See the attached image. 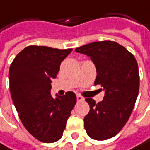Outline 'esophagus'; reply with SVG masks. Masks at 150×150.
I'll use <instances>...</instances> for the list:
<instances>
[{
    "instance_id": "esophagus-1",
    "label": "esophagus",
    "mask_w": 150,
    "mask_h": 150,
    "mask_svg": "<svg viewBox=\"0 0 150 150\" xmlns=\"http://www.w3.org/2000/svg\"><path fill=\"white\" fill-rule=\"evenodd\" d=\"M76 98H77V101H79V102H81V101H83V100H84V98H83L82 96H80V95H77V96H76Z\"/></svg>"
}]
</instances>
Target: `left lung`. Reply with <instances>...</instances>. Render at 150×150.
I'll list each match as a JSON object with an SVG mask.
<instances>
[{
	"label": "left lung",
	"mask_w": 150,
	"mask_h": 150,
	"mask_svg": "<svg viewBox=\"0 0 150 150\" xmlns=\"http://www.w3.org/2000/svg\"><path fill=\"white\" fill-rule=\"evenodd\" d=\"M76 52L91 57L98 73L95 85L105 91L98 104L85 99L90 112L84 117V128L94 140L110 139L123 128L134 107L140 86L137 61L124 46L110 40L90 43Z\"/></svg>",
	"instance_id": "8db88e82"
}]
</instances>
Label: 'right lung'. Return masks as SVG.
Here are the masks:
<instances>
[{"label": "right lung", "instance_id": "1", "mask_svg": "<svg viewBox=\"0 0 150 150\" xmlns=\"http://www.w3.org/2000/svg\"><path fill=\"white\" fill-rule=\"evenodd\" d=\"M72 52L41 45L22 50L9 67V90L19 118L37 140L52 143L63 134L67 120L76 103L72 91L53 98L52 79L57 77L62 60Z\"/></svg>", "mask_w": 150, "mask_h": 150}]
</instances>
